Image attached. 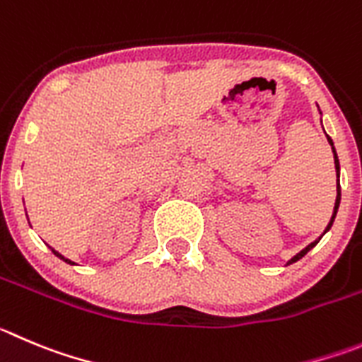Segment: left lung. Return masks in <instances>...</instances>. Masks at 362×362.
<instances>
[{
    "label": "left lung",
    "mask_w": 362,
    "mask_h": 362,
    "mask_svg": "<svg viewBox=\"0 0 362 362\" xmlns=\"http://www.w3.org/2000/svg\"><path fill=\"white\" fill-rule=\"evenodd\" d=\"M327 141H329V144H330V146H332V153H334V165H336V175H337V197H336V204H334V212H332V218H330V223H329V225H327V228H325V232H329V230H330V227H332L334 218H336V214H337V209H339V202H341V187H339V158H337L336 148H334V143H332V139H330L329 135H327ZM325 232H323V234H325ZM320 239H322V235H320ZM320 239H316V241H313V243H310V245H307L305 248L302 250V252H300V253H296L295 257H293L291 261L288 262V264H293V262L300 261V259H302L303 255H305V253L309 252L310 248H314V246L318 245V241H320Z\"/></svg>",
    "instance_id": "1"
}]
</instances>
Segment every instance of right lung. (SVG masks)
<instances>
[{
    "instance_id": "obj_1",
    "label": "right lung",
    "mask_w": 362,
    "mask_h": 362,
    "mask_svg": "<svg viewBox=\"0 0 362 362\" xmlns=\"http://www.w3.org/2000/svg\"><path fill=\"white\" fill-rule=\"evenodd\" d=\"M52 252H53V253H55L57 257H60V259H62V261H64V262H67V264H74V262H71V261H69V259H66V257H64V255H60V253H59V252H57V250H53V248H52Z\"/></svg>"
}]
</instances>
